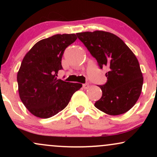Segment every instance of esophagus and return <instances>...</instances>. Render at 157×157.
<instances>
[{"mask_svg":"<svg viewBox=\"0 0 157 157\" xmlns=\"http://www.w3.org/2000/svg\"><path fill=\"white\" fill-rule=\"evenodd\" d=\"M82 88H83L84 89H88L89 88V83H85L82 85Z\"/></svg>","mask_w":157,"mask_h":157,"instance_id":"esophagus-1","label":"esophagus"}]
</instances>
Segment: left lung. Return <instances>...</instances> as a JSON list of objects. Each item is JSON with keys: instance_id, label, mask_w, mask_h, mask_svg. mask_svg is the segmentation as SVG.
Here are the masks:
<instances>
[{"instance_id": "1", "label": "left lung", "mask_w": 157, "mask_h": 157, "mask_svg": "<svg viewBox=\"0 0 157 157\" xmlns=\"http://www.w3.org/2000/svg\"><path fill=\"white\" fill-rule=\"evenodd\" d=\"M76 35L100 68H109L107 82L100 86L102 95L94 106L109 115L127 112L138 100L143 84L136 57L123 40L111 32L97 30Z\"/></svg>"}]
</instances>
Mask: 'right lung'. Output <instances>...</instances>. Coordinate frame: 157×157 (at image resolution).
Masks as SVG:
<instances>
[{"instance_id": "add662e5", "label": "right lung", "mask_w": 157, "mask_h": 157, "mask_svg": "<svg viewBox=\"0 0 157 157\" xmlns=\"http://www.w3.org/2000/svg\"><path fill=\"white\" fill-rule=\"evenodd\" d=\"M75 34L55 35L38 41L23 57L17 80L21 101L34 116L49 118L67 106L82 84L57 79L65 49Z\"/></svg>"}]
</instances>
